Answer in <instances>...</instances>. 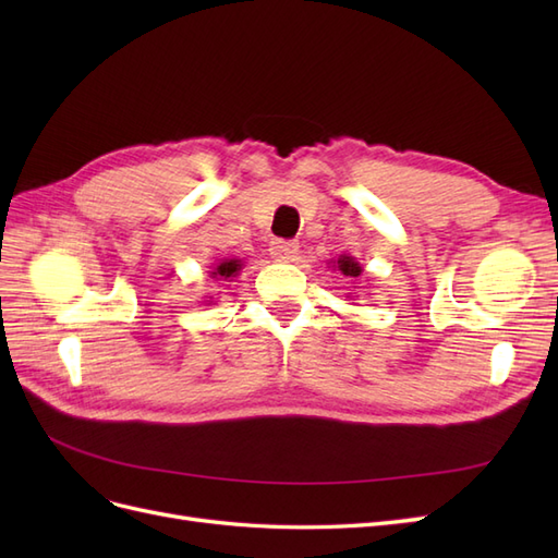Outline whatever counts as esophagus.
I'll list each match as a JSON object with an SVG mask.
<instances>
[{"label":"esophagus","mask_w":558,"mask_h":558,"mask_svg":"<svg viewBox=\"0 0 558 558\" xmlns=\"http://www.w3.org/2000/svg\"><path fill=\"white\" fill-rule=\"evenodd\" d=\"M298 242L293 240H277L269 246V253H272V258L279 263H291L298 258Z\"/></svg>","instance_id":"esophagus-1"}]
</instances>
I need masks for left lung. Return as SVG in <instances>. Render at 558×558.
<instances>
[{
	"instance_id": "left-lung-1",
	"label": "left lung",
	"mask_w": 558,
	"mask_h": 558,
	"mask_svg": "<svg viewBox=\"0 0 558 558\" xmlns=\"http://www.w3.org/2000/svg\"><path fill=\"white\" fill-rule=\"evenodd\" d=\"M337 269H340V272L349 279H356V277L363 275V267L356 263V258H351V256L337 258Z\"/></svg>"
}]
</instances>
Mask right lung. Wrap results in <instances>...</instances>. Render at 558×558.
Instances as JSON below:
<instances>
[{"mask_svg":"<svg viewBox=\"0 0 558 558\" xmlns=\"http://www.w3.org/2000/svg\"><path fill=\"white\" fill-rule=\"evenodd\" d=\"M240 269H242V260L226 258V260L218 263L214 267V272H209V275H211L214 281H232V277L240 275Z\"/></svg>","mask_w":558,"mask_h":558,"instance_id":"obj_1","label":"right lung"}]
</instances>
